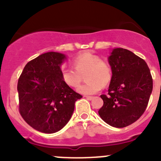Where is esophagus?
Returning a JSON list of instances; mask_svg holds the SVG:
<instances>
[{
  "label": "esophagus",
  "instance_id": "1",
  "mask_svg": "<svg viewBox=\"0 0 161 161\" xmlns=\"http://www.w3.org/2000/svg\"><path fill=\"white\" fill-rule=\"evenodd\" d=\"M85 97L87 99V100H92V99H93V97Z\"/></svg>",
  "mask_w": 161,
  "mask_h": 161
}]
</instances>
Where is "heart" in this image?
<instances>
[{"label": "heart", "instance_id": "heart-1", "mask_svg": "<svg viewBox=\"0 0 161 161\" xmlns=\"http://www.w3.org/2000/svg\"><path fill=\"white\" fill-rule=\"evenodd\" d=\"M73 67L62 68L61 77L63 82L71 88H76L85 76L87 82L78 89L84 95H92L106 86L112 79V68L110 63L101 60L100 56L90 51L80 53L73 59Z\"/></svg>", "mask_w": 161, "mask_h": 161}]
</instances>
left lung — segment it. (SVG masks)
<instances>
[{"instance_id":"obj_1","label":"left lung","mask_w":161,"mask_h":161,"mask_svg":"<svg viewBox=\"0 0 161 161\" xmlns=\"http://www.w3.org/2000/svg\"><path fill=\"white\" fill-rule=\"evenodd\" d=\"M108 61L112 79L108 95L98 113L111 126L124 128L137 121L146 111L153 90V79L146 61L129 50L115 48Z\"/></svg>"}]
</instances>
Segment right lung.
<instances>
[{
    "instance_id": "1",
    "label": "right lung",
    "mask_w": 161,
    "mask_h": 161,
    "mask_svg": "<svg viewBox=\"0 0 161 161\" xmlns=\"http://www.w3.org/2000/svg\"><path fill=\"white\" fill-rule=\"evenodd\" d=\"M66 56L47 52L29 61L19 81L20 114L25 122L43 133L60 131L70 120L75 103L82 95L62 81L61 64Z\"/></svg>"
}]
</instances>
